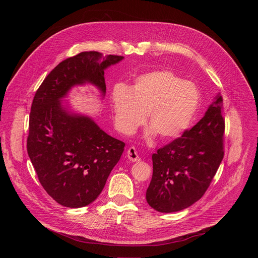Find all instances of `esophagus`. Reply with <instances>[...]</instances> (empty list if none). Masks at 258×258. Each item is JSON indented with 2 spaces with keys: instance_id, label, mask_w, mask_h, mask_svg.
<instances>
[{
  "instance_id": "34e87169",
  "label": "esophagus",
  "mask_w": 258,
  "mask_h": 258,
  "mask_svg": "<svg viewBox=\"0 0 258 258\" xmlns=\"http://www.w3.org/2000/svg\"><path fill=\"white\" fill-rule=\"evenodd\" d=\"M126 156H127V158H128L132 162H138V161L141 160V158L139 157L138 152H137L135 147H131V148L127 149V151H126Z\"/></svg>"
}]
</instances>
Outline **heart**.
Returning a JSON list of instances; mask_svg holds the SVG:
<instances>
[{"label":"heart","mask_w":258,"mask_h":258,"mask_svg":"<svg viewBox=\"0 0 258 258\" xmlns=\"http://www.w3.org/2000/svg\"><path fill=\"white\" fill-rule=\"evenodd\" d=\"M116 128L132 135L148 118V138L158 134L173 140L191 125L200 105L197 87L173 72L154 71L140 77L128 90L117 86L111 97Z\"/></svg>","instance_id":"heart-1"}]
</instances>
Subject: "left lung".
Listing matches in <instances>:
<instances>
[{"label":"left lung","instance_id":"left-lung-1","mask_svg":"<svg viewBox=\"0 0 258 258\" xmlns=\"http://www.w3.org/2000/svg\"><path fill=\"white\" fill-rule=\"evenodd\" d=\"M219 94L205 115L181 137L152 155L153 174L146 192L159 212H175L198 201L224 158L225 119Z\"/></svg>","mask_w":258,"mask_h":258}]
</instances>
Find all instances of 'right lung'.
Masks as SVG:
<instances>
[{"label": "right lung", "mask_w": 258, "mask_h": 258, "mask_svg": "<svg viewBox=\"0 0 258 258\" xmlns=\"http://www.w3.org/2000/svg\"><path fill=\"white\" fill-rule=\"evenodd\" d=\"M122 59L82 52L59 63L34 95L27 153L41 185L62 206L80 208L95 201L125 144L102 131L91 117L68 111L61 99L71 88L87 83L105 96L104 70Z\"/></svg>", "instance_id": "right-lung-1"}]
</instances>
